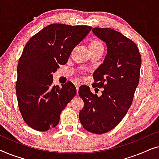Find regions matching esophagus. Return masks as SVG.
Segmentation results:
<instances>
[{"instance_id":"1","label":"esophagus","mask_w":159,"mask_h":159,"mask_svg":"<svg viewBox=\"0 0 159 159\" xmlns=\"http://www.w3.org/2000/svg\"><path fill=\"white\" fill-rule=\"evenodd\" d=\"M75 86H76V88H77V90L78 91V89H79L80 86L81 85V83H80V82H75Z\"/></svg>"}]
</instances>
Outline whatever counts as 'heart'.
I'll list each match as a JSON object with an SVG mask.
<instances>
[{"mask_svg":"<svg viewBox=\"0 0 159 159\" xmlns=\"http://www.w3.org/2000/svg\"><path fill=\"white\" fill-rule=\"evenodd\" d=\"M88 48L90 51H95L96 49L103 48V46L101 41L97 40V39H93L89 42Z\"/></svg>","mask_w":159,"mask_h":159,"instance_id":"heart-1","label":"heart"}]
</instances>
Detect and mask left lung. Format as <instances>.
I'll list each match as a JSON object with an SVG mask.
<instances>
[{
    "mask_svg": "<svg viewBox=\"0 0 159 159\" xmlns=\"http://www.w3.org/2000/svg\"><path fill=\"white\" fill-rule=\"evenodd\" d=\"M92 31L107 46L103 63L93 73V88L103 90L98 96L88 86L80 87L84 105L80 121L87 131L103 134L119 125L131 106L140 80L141 56L135 43L121 32L99 27Z\"/></svg>",
    "mask_w": 159,
    "mask_h": 159,
    "instance_id": "obj_1",
    "label": "left lung"
}]
</instances>
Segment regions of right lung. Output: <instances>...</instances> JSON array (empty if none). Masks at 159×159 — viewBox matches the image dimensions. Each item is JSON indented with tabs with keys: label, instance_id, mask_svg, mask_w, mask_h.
Wrapping results in <instances>:
<instances>
[{
	"label": "right lung",
	"instance_id": "obj_1",
	"mask_svg": "<svg viewBox=\"0 0 159 159\" xmlns=\"http://www.w3.org/2000/svg\"><path fill=\"white\" fill-rule=\"evenodd\" d=\"M92 29L86 25L52 24L30 39L17 66L16 93L26 124L45 132L59 122L60 114L77 93L71 82L53 85L52 74L68 61L77 45Z\"/></svg>",
	"mask_w": 159,
	"mask_h": 159
}]
</instances>
